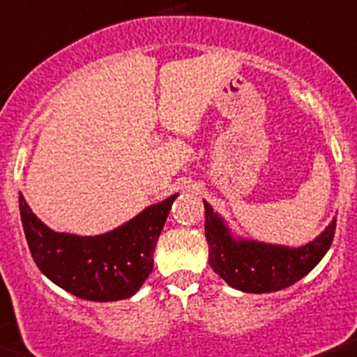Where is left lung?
<instances>
[{
    "label": "left lung",
    "mask_w": 357,
    "mask_h": 357,
    "mask_svg": "<svg viewBox=\"0 0 357 357\" xmlns=\"http://www.w3.org/2000/svg\"><path fill=\"white\" fill-rule=\"evenodd\" d=\"M205 203V238L208 263L232 289L266 294L294 285L312 271L331 248L336 220L316 239L298 248L245 239L232 234L227 221Z\"/></svg>",
    "instance_id": "8db88e82"
}]
</instances>
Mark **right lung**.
<instances>
[{
    "mask_svg": "<svg viewBox=\"0 0 357 357\" xmlns=\"http://www.w3.org/2000/svg\"><path fill=\"white\" fill-rule=\"evenodd\" d=\"M178 194L146 206L100 236L54 232L20 194L21 223L36 265L52 283L86 301H118L142 289L154 266V248Z\"/></svg>",
    "mask_w": 357,
    "mask_h": 357,
    "instance_id": "1",
    "label": "right lung"
}]
</instances>
